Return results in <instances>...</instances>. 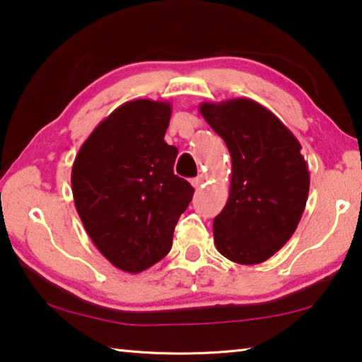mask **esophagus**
<instances>
[{"label":"esophagus","mask_w":362,"mask_h":362,"mask_svg":"<svg viewBox=\"0 0 362 362\" xmlns=\"http://www.w3.org/2000/svg\"><path fill=\"white\" fill-rule=\"evenodd\" d=\"M204 183V177L203 175H198V177H194V179H192V185L198 189L201 185H203Z\"/></svg>","instance_id":"obj_1"}]
</instances>
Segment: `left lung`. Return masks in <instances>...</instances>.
Listing matches in <instances>:
<instances>
[{
	"instance_id": "obj_1",
	"label": "left lung",
	"mask_w": 362,
	"mask_h": 362,
	"mask_svg": "<svg viewBox=\"0 0 362 362\" xmlns=\"http://www.w3.org/2000/svg\"><path fill=\"white\" fill-rule=\"evenodd\" d=\"M199 112L231 156L230 194L214 218V243L240 265L268 260L291 240L305 211L310 173L296 136L268 108L240 97Z\"/></svg>"
}]
</instances>
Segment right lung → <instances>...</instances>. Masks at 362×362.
<instances>
[{
    "label": "right lung",
    "instance_id": "right-lung-1",
    "mask_svg": "<svg viewBox=\"0 0 362 362\" xmlns=\"http://www.w3.org/2000/svg\"><path fill=\"white\" fill-rule=\"evenodd\" d=\"M170 115L169 102L122 103L90 132L71 168L84 230L126 273L137 274L168 255L194 193L174 174L177 148L164 142Z\"/></svg>",
    "mask_w": 362,
    "mask_h": 362
}]
</instances>
